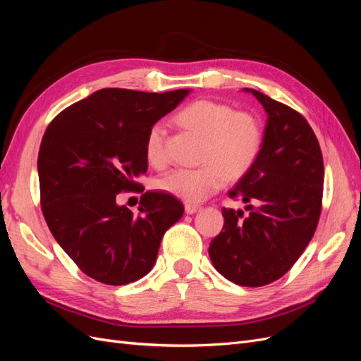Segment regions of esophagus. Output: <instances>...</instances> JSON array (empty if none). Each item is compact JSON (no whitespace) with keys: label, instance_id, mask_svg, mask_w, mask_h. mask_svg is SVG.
<instances>
[{"label":"esophagus","instance_id":"obj_1","mask_svg":"<svg viewBox=\"0 0 361 361\" xmlns=\"http://www.w3.org/2000/svg\"><path fill=\"white\" fill-rule=\"evenodd\" d=\"M200 209V206L199 204H191V203H187V204H185V212H187V214H195V212H197Z\"/></svg>","mask_w":361,"mask_h":361}]
</instances>
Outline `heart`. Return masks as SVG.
<instances>
[{
	"instance_id": "b5f03b06",
	"label": "heart",
	"mask_w": 361,
	"mask_h": 361,
	"mask_svg": "<svg viewBox=\"0 0 361 361\" xmlns=\"http://www.w3.org/2000/svg\"><path fill=\"white\" fill-rule=\"evenodd\" d=\"M178 123L204 138L197 169H174L157 180V187L187 203H200L226 183L238 179L253 167L262 147V128L250 113L235 111L224 102L197 99L176 114ZM149 164L167 166L166 129L152 125L145 141Z\"/></svg>"
}]
</instances>
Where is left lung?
<instances>
[{
	"instance_id": "left-lung-1",
	"label": "left lung",
	"mask_w": 361,
	"mask_h": 361,
	"mask_svg": "<svg viewBox=\"0 0 361 361\" xmlns=\"http://www.w3.org/2000/svg\"><path fill=\"white\" fill-rule=\"evenodd\" d=\"M268 114L262 147L251 167L228 191L250 211L223 207L224 226L209 245L215 269L239 286H265L293 267L314 235L324 191L322 152L298 111L245 89ZM250 202H257L255 208Z\"/></svg>"
}]
</instances>
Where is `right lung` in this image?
I'll return each mask as SVG.
<instances>
[{"label": "right lung", "instance_id": "right-lung-1", "mask_svg": "<svg viewBox=\"0 0 361 361\" xmlns=\"http://www.w3.org/2000/svg\"><path fill=\"white\" fill-rule=\"evenodd\" d=\"M188 89L146 93L102 89L63 110L43 134L40 204L52 236L84 274L122 286L154 268L161 239L183 215L167 192L147 191L138 215L118 206L147 171V130L173 111Z\"/></svg>", "mask_w": 361, "mask_h": 361}]
</instances>
